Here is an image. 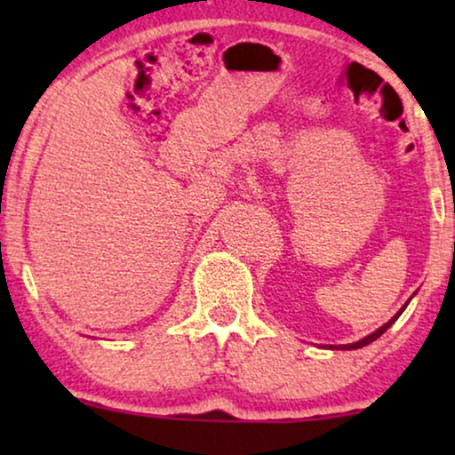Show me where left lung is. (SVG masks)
Instances as JSON below:
<instances>
[{
	"instance_id": "obj_1",
	"label": "left lung",
	"mask_w": 455,
	"mask_h": 455,
	"mask_svg": "<svg viewBox=\"0 0 455 455\" xmlns=\"http://www.w3.org/2000/svg\"><path fill=\"white\" fill-rule=\"evenodd\" d=\"M408 307V304H403V308H406ZM403 308L400 310V313H397L395 316H394V319H391V321H387V323H385V325L383 327H379L377 329V331L375 333H371V335H366V338L364 339H360V341H356V344H347V346H341V347H344V350H356V347H363V346H369L371 344V341H375L377 338H381V335L385 333V331H387V329L391 327V325H394V323L397 321V316H400L402 313H403Z\"/></svg>"
}]
</instances>
